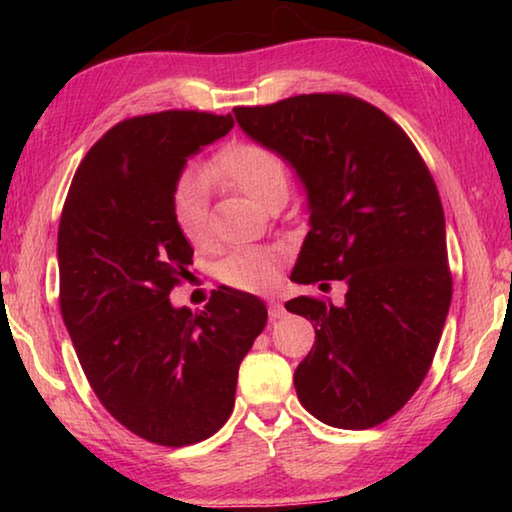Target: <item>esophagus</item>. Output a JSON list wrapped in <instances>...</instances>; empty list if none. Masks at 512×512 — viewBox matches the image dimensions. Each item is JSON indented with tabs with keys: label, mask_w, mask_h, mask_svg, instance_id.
<instances>
[{
	"label": "esophagus",
	"mask_w": 512,
	"mask_h": 512,
	"mask_svg": "<svg viewBox=\"0 0 512 512\" xmlns=\"http://www.w3.org/2000/svg\"><path fill=\"white\" fill-rule=\"evenodd\" d=\"M284 314H287V309H284V305H282L280 300H271V302H268V316H271V320L282 318Z\"/></svg>",
	"instance_id": "esophagus-1"
}]
</instances>
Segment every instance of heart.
I'll return each mask as SVG.
<instances>
[{
    "label": "heart",
    "instance_id": "heart-1",
    "mask_svg": "<svg viewBox=\"0 0 512 512\" xmlns=\"http://www.w3.org/2000/svg\"><path fill=\"white\" fill-rule=\"evenodd\" d=\"M207 183L232 187L262 207L287 201L289 169L275 151L253 142H232L207 162L203 171ZM173 219L189 244L201 248L210 237V207L203 178L185 173L171 198ZM282 253L277 248L246 246L221 259L216 275L223 284L241 291H266L280 275Z\"/></svg>",
    "mask_w": 512,
    "mask_h": 512
}]
</instances>
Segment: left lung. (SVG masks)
<instances>
[{"label":"left lung","mask_w":512,"mask_h":512,"mask_svg":"<svg viewBox=\"0 0 512 512\" xmlns=\"http://www.w3.org/2000/svg\"><path fill=\"white\" fill-rule=\"evenodd\" d=\"M235 117L307 192L309 232L291 280L348 287L341 305H284L316 332L293 375L298 400L329 427H375L418 391L452 302L436 183L409 135L350 94H298Z\"/></svg>","instance_id":"8db88e82"}]
</instances>
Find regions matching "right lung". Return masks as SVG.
I'll use <instances>...</instances> for the list:
<instances>
[{"mask_svg": "<svg viewBox=\"0 0 512 512\" xmlns=\"http://www.w3.org/2000/svg\"><path fill=\"white\" fill-rule=\"evenodd\" d=\"M232 126V115L196 110L121 121L83 158L60 216V311L76 357L112 418L155 445H194L223 427L268 318L262 300L230 287L196 314L169 300L194 255L173 189Z\"/></svg>", "mask_w": 512, "mask_h": 512, "instance_id": "add662e5", "label": "right lung"}]
</instances>
